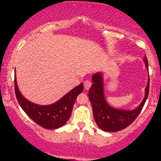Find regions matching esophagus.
Returning <instances> with one entry per match:
<instances>
[{"label": "esophagus", "mask_w": 161, "mask_h": 161, "mask_svg": "<svg viewBox=\"0 0 161 161\" xmlns=\"http://www.w3.org/2000/svg\"><path fill=\"white\" fill-rule=\"evenodd\" d=\"M83 84H84V88L86 90H88L89 88L92 86V82L89 80V79H86L83 82Z\"/></svg>", "instance_id": "34e87169"}]
</instances>
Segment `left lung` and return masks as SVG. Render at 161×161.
Instances as JSON below:
<instances>
[{
	"instance_id": "left-lung-1",
	"label": "left lung",
	"mask_w": 161,
	"mask_h": 161,
	"mask_svg": "<svg viewBox=\"0 0 161 161\" xmlns=\"http://www.w3.org/2000/svg\"><path fill=\"white\" fill-rule=\"evenodd\" d=\"M143 60L146 68L148 69V62L146 56ZM92 82L93 84L88 91V97L92 104L93 116L99 128L106 132H118L129 126L139 115L148 96L149 78L145 88V97L137 108L132 110L116 109L110 107L105 100L104 82L101 73L93 75Z\"/></svg>"
}]
</instances>
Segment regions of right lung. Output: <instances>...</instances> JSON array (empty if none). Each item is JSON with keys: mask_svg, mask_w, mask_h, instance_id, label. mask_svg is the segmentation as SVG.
<instances>
[{"mask_svg": "<svg viewBox=\"0 0 161 161\" xmlns=\"http://www.w3.org/2000/svg\"><path fill=\"white\" fill-rule=\"evenodd\" d=\"M14 84L16 99L24 112L37 124L47 129L60 128L65 124L71 115L77 96L83 91V84L81 83L54 104L42 106L30 102L22 95L18 89L16 75Z\"/></svg>", "mask_w": 161, "mask_h": 161, "instance_id": "obj_1", "label": "right lung"}]
</instances>
